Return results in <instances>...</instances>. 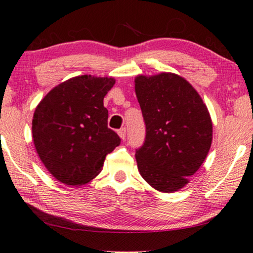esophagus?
Returning a JSON list of instances; mask_svg holds the SVG:
<instances>
[{
  "label": "esophagus",
  "instance_id": "obj_1",
  "mask_svg": "<svg viewBox=\"0 0 253 253\" xmlns=\"http://www.w3.org/2000/svg\"><path fill=\"white\" fill-rule=\"evenodd\" d=\"M118 133H119V135H120V138L122 139V140H124V139H126V127H122V129H120V130L118 131Z\"/></svg>",
  "mask_w": 253,
  "mask_h": 253
}]
</instances>
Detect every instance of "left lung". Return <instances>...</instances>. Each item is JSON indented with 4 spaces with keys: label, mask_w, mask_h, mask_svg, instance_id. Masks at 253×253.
Masks as SVG:
<instances>
[{
    "label": "left lung",
    "mask_w": 253,
    "mask_h": 253,
    "mask_svg": "<svg viewBox=\"0 0 253 253\" xmlns=\"http://www.w3.org/2000/svg\"><path fill=\"white\" fill-rule=\"evenodd\" d=\"M134 90L146 124L145 142L135 151L138 170L159 192H177L210 151V113L192 84L173 73L138 75Z\"/></svg>",
    "instance_id": "left-lung-1"
}]
</instances>
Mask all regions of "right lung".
<instances>
[{
    "mask_svg": "<svg viewBox=\"0 0 253 253\" xmlns=\"http://www.w3.org/2000/svg\"><path fill=\"white\" fill-rule=\"evenodd\" d=\"M113 78L81 75L58 84L36 106L33 141L44 167L68 186H82L102 170L121 139L108 129L104 98Z\"/></svg>",
    "mask_w": 253,
    "mask_h": 253,
    "instance_id": "1",
    "label": "right lung"
}]
</instances>
